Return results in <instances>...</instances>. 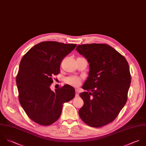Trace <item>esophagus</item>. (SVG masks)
Masks as SVG:
<instances>
[{
  "instance_id": "1",
  "label": "esophagus",
  "mask_w": 146,
  "mask_h": 146,
  "mask_svg": "<svg viewBox=\"0 0 146 146\" xmlns=\"http://www.w3.org/2000/svg\"><path fill=\"white\" fill-rule=\"evenodd\" d=\"M78 95H79V91H78V90H77V89H76V97H77V96H78Z\"/></svg>"
}]
</instances>
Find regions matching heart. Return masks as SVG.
Segmentation results:
<instances>
[{
  "label": "heart",
  "instance_id": "1",
  "mask_svg": "<svg viewBox=\"0 0 146 146\" xmlns=\"http://www.w3.org/2000/svg\"><path fill=\"white\" fill-rule=\"evenodd\" d=\"M66 83L74 86L77 87L81 84V79L76 76H71L65 79Z\"/></svg>",
  "mask_w": 146,
  "mask_h": 146
}]
</instances>
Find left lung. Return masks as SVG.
I'll return each instance as SVG.
<instances>
[{"instance_id": "1", "label": "left lung", "mask_w": 146, "mask_h": 146, "mask_svg": "<svg viewBox=\"0 0 146 146\" xmlns=\"http://www.w3.org/2000/svg\"><path fill=\"white\" fill-rule=\"evenodd\" d=\"M78 52L89 64L88 77L80 94L84 104L78 113L90 126L100 127L112 122L126 103L131 76L127 61L106 44L78 45Z\"/></svg>"}]
</instances>
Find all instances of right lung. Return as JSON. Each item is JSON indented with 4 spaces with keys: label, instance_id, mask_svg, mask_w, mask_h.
<instances>
[{
    "label": "right lung",
    "instance_id": "1",
    "mask_svg": "<svg viewBox=\"0 0 146 146\" xmlns=\"http://www.w3.org/2000/svg\"><path fill=\"white\" fill-rule=\"evenodd\" d=\"M76 44L55 41L40 42L21 59L16 84L21 106L30 118L43 125H50L60 116L62 106L75 96L74 88L68 85L51 90L52 76L60 73L62 60Z\"/></svg>",
    "mask_w": 146,
    "mask_h": 146
}]
</instances>
